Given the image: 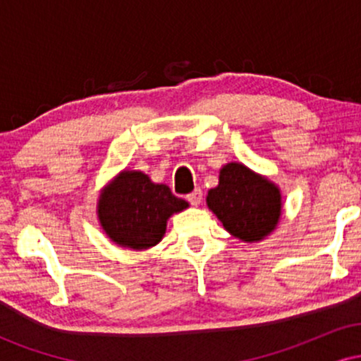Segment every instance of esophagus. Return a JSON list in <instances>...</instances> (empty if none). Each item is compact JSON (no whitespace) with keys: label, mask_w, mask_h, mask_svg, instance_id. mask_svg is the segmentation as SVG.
<instances>
[{"label":"esophagus","mask_w":361,"mask_h":361,"mask_svg":"<svg viewBox=\"0 0 361 361\" xmlns=\"http://www.w3.org/2000/svg\"><path fill=\"white\" fill-rule=\"evenodd\" d=\"M202 197H204V195H202V190L197 188V190H193L190 195H186V200H188L192 205L197 207L202 204Z\"/></svg>","instance_id":"34e87169"}]
</instances>
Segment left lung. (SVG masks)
I'll return each instance as SVG.
<instances>
[{
    "mask_svg": "<svg viewBox=\"0 0 361 361\" xmlns=\"http://www.w3.org/2000/svg\"><path fill=\"white\" fill-rule=\"evenodd\" d=\"M207 207L231 235L259 243L279 226L283 202L270 178L243 163H227L219 171V185L207 193Z\"/></svg>",
    "mask_w": 361,
    "mask_h": 361,
    "instance_id": "1",
    "label": "left lung"
}]
</instances>
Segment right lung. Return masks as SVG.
I'll return each instance as SVG.
<instances>
[{"label": "right lung", "mask_w": 361, "mask_h": 361, "mask_svg": "<svg viewBox=\"0 0 361 361\" xmlns=\"http://www.w3.org/2000/svg\"><path fill=\"white\" fill-rule=\"evenodd\" d=\"M185 209L188 202L137 169H122L97 202L103 233L114 244L132 251L156 246L164 238L168 219Z\"/></svg>", "instance_id": "1"}]
</instances>
